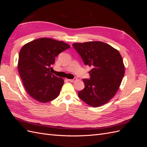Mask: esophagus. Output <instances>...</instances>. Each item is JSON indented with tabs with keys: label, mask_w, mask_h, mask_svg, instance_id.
I'll return each mask as SVG.
<instances>
[{
	"label": "esophagus",
	"mask_w": 147,
	"mask_h": 147,
	"mask_svg": "<svg viewBox=\"0 0 147 147\" xmlns=\"http://www.w3.org/2000/svg\"><path fill=\"white\" fill-rule=\"evenodd\" d=\"M77 80V78H74V79H68V81L70 82H74Z\"/></svg>",
	"instance_id": "34e87169"
}]
</instances>
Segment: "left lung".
I'll return each mask as SVG.
<instances>
[{"label":"left lung","mask_w":147,"mask_h":147,"mask_svg":"<svg viewBox=\"0 0 147 147\" xmlns=\"http://www.w3.org/2000/svg\"><path fill=\"white\" fill-rule=\"evenodd\" d=\"M85 65L92 67L90 79H83L84 88L80 99L93 107L107 103L116 94L124 75V65L119 51L99 41L74 43Z\"/></svg>","instance_id":"left-lung-1"}]
</instances>
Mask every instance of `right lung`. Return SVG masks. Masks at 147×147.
Listing matches in <instances>:
<instances>
[{
  "label": "right lung",
  "mask_w": 147,
  "mask_h": 147,
  "mask_svg": "<svg viewBox=\"0 0 147 147\" xmlns=\"http://www.w3.org/2000/svg\"><path fill=\"white\" fill-rule=\"evenodd\" d=\"M70 47L69 44L50 38H40L21 48L18 69L26 91L41 103L59 96L64 80L50 70L60 53Z\"/></svg>",
  "instance_id": "right-lung-1"
}]
</instances>
